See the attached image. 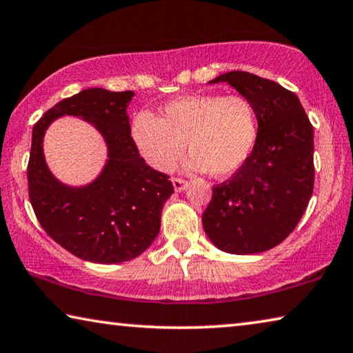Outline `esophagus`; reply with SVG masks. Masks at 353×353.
Here are the masks:
<instances>
[{"label": "esophagus", "mask_w": 353, "mask_h": 353, "mask_svg": "<svg viewBox=\"0 0 353 353\" xmlns=\"http://www.w3.org/2000/svg\"><path fill=\"white\" fill-rule=\"evenodd\" d=\"M172 187H174V190L177 193L183 192V190L187 188V182L183 181V179H179V177H172Z\"/></svg>", "instance_id": "esophagus-1"}]
</instances>
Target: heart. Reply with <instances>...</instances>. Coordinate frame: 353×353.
<instances>
[{
    "mask_svg": "<svg viewBox=\"0 0 353 353\" xmlns=\"http://www.w3.org/2000/svg\"><path fill=\"white\" fill-rule=\"evenodd\" d=\"M259 135L250 100L223 94H196L168 102L163 116H135L132 138L144 161L168 172L181 159L185 143L192 152L187 168L226 179L247 165Z\"/></svg>",
    "mask_w": 353,
    "mask_h": 353,
    "instance_id": "1",
    "label": "heart"
}]
</instances>
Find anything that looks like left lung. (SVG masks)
Segmentation results:
<instances>
[{"mask_svg": "<svg viewBox=\"0 0 353 353\" xmlns=\"http://www.w3.org/2000/svg\"><path fill=\"white\" fill-rule=\"evenodd\" d=\"M209 83H228L250 100L259 135L247 165L214 187L204 231L225 253H262L294 231L310 203L314 132L299 97L275 81L232 70Z\"/></svg>", "mask_w": 353, "mask_h": 353, "instance_id": "obj_1", "label": "left lung"}]
</instances>
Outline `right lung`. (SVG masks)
<instances>
[{"mask_svg": "<svg viewBox=\"0 0 353 353\" xmlns=\"http://www.w3.org/2000/svg\"><path fill=\"white\" fill-rule=\"evenodd\" d=\"M133 97V91L89 88L56 103L32 128L31 205L48 236L83 261L121 264L143 254L159 236L161 210L174 193L170 176L139 157L127 114ZM63 115L86 120L105 141V165L85 186L61 183L43 154L48 127Z\"/></svg>", "mask_w": 353, "mask_h": 353, "instance_id": "add662e5", "label": "right lung"}]
</instances>
